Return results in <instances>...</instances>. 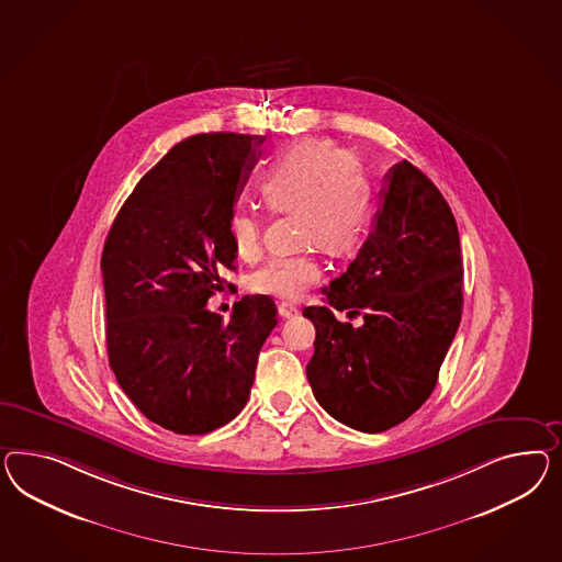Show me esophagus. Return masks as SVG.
Wrapping results in <instances>:
<instances>
[{
    "mask_svg": "<svg viewBox=\"0 0 562 562\" xmlns=\"http://www.w3.org/2000/svg\"><path fill=\"white\" fill-rule=\"evenodd\" d=\"M278 313L282 319H290V317H296L299 315V308L292 303H282L278 306Z\"/></svg>",
    "mask_w": 562,
    "mask_h": 562,
    "instance_id": "esophagus-1",
    "label": "esophagus"
}]
</instances>
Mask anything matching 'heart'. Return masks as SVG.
I'll return each mask as SVG.
<instances>
[{"label":"heart","mask_w":562,"mask_h":562,"mask_svg":"<svg viewBox=\"0 0 562 562\" xmlns=\"http://www.w3.org/2000/svg\"><path fill=\"white\" fill-rule=\"evenodd\" d=\"M258 194L272 213L296 211V233L311 243L301 254L268 259L251 273L249 286L259 294L299 299L323 276L319 245L348 254L364 237L372 218V194L364 169L351 153L331 140L304 138L278 153L259 173ZM235 251L256 258L261 249V221L239 209L228 223Z\"/></svg>","instance_id":"b5f03b06"}]
</instances>
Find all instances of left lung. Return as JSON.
<instances>
[{
  "mask_svg": "<svg viewBox=\"0 0 562 562\" xmlns=\"http://www.w3.org/2000/svg\"><path fill=\"white\" fill-rule=\"evenodd\" d=\"M374 228L348 270L306 306L315 353L306 379L337 422L379 434L431 395L462 315V258L454 214L422 169H389ZM362 316L356 328L334 317Z\"/></svg>",
  "mask_w": 562,
  "mask_h": 562,
  "instance_id": "obj_1",
  "label": "left lung"
}]
</instances>
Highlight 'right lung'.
<instances>
[{
  "label": "right lung",
  "mask_w": 562,
  "mask_h": 562,
  "mask_svg": "<svg viewBox=\"0 0 562 562\" xmlns=\"http://www.w3.org/2000/svg\"><path fill=\"white\" fill-rule=\"evenodd\" d=\"M259 135L178 143L126 198L102 254L108 360L137 409L169 431L202 436L241 413L259 349L276 327L266 294L225 323L206 308L237 258L228 223Z\"/></svg>",
  "instance_id": "obj_1"
}]
</instances>
